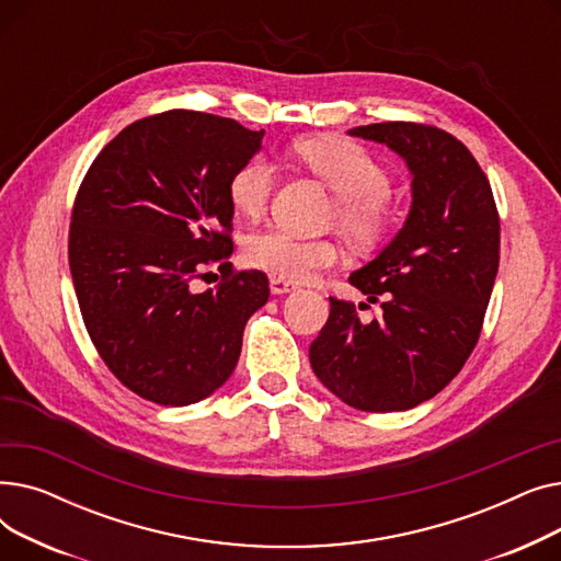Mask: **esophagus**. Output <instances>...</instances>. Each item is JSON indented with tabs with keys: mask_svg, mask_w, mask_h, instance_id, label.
<instances>
[{
	"mask_svg": "<svg viewBox=\"0 0 561 561\" xmlns=\"http://www.w3.org/2000/svg\"><path fill=\"white\" fill-rule=\"evenodd\" d=\"M296 288H298V284H293L284 277H271V293H273V296H284V293H290Z\"/></svg>",
	"mask_w": 561,
	"mask_h": 561,
	"instance_id": "34e87169",
	"label": "esophagus"
}]
</instances>
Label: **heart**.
I'll return each instance as SVG.
<instances>
[{
	"instance_id": "heart-1",
	"label": "heart",
	"mask_w": 561,
	"mask_h": 561,
	"mask_svg": "<svg viewBox=\"0 0 561 561\" xmlns=\"http://www.w3.org/2000/svg\"><path fill=\"white\" fill-rule=\"evenodd\" d=\"M296 157L325 182L336 195V222L355 243H373L387 227L391 176L364 145L341 136H309L296 145ZM275 165L254 157L233 170L227 195L236 211L245 218H259L275 191ZM339 259L334 243L271 227L245 243V261L252 268L284 279H307L316 271L328 268Z\"/></svg>"
}]
</instances>
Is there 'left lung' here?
Returning a JSON list of instances; mask_svg holds the SVG:
<instances>
[{"instance_id": "8db88e82", "label": "left lung", "mask_w": 561, "mask_h": 561, "mask_svg": "<svg viewBox=\"0 0 561 561\" xmlns=\"http://www.w3.org/2000/svg\"><path fill=\"white\" fill-rule=\"evenodd\" d=\"M347 134L402 157L411 206L393 241L350 275L381 316L362 322L355 305L330 298L309 362L345 404L404 411L448 387L480 339L500 261L497 209L476 157L448 131L377 123Z\"/></svg>"}]
</instances>
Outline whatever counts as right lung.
I'll return each instance as SVG.
<instances>
[{
	"label": "right lung",
	"instance_id": "obj_1",
	"mask_svg": "<svg viewBox=\"0 0 561 561\" xmlns=\"http://www.w3.org/2000/svg\"><path fill=\"white\" fill-rule=\"evenodd\" d=\"M261 138L231 117L165 111L125 127L83 176L68 243L83 325L145 400L209 398L241 357L248 318L268 302V277L227 261V184ZM216 260L219 288L195 294L192 279Z\"/></svg>",
	"mask_w": 561,
	"mask_h": 561
}]
</instances>
